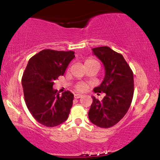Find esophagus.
I'll list each match as a JSON object with an SVG mask.
<instances>
[{"label":"esophagus","instance_id":"34e87169","mask_svg":"<svg viewBox=\"0 0 160 160\" xmlns=\"http://www.w3.org/2000/svg\"><path fill=\"white\" fill-rule=\"evenodd\" d=\"M82 97L81 94H74V98H80Z\"/></svg>","mask_w":160,"mask_h":160}]
</instances>
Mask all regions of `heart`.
Instances as JSON below:
<instances>
[{
    "label": "heart",
    "mask_w": 160,
    "mask_h": 160,
    "mask_svg": "<svg viewBox=\"0 0 160 160\" xmlns=\"http://www.w3.org/2000/svg\"><path fill=\"white\" fill-rule=\"evenodd\" d=\"M89 62H98L95 61V60H94V59H87L85 62V64L89 63ZM76 88H77V89H78V90L83 91L86 89V85L85 83H79V84H78V85H77Z\"/></svg>",
    "instance_id": "heart-1"
}]
</instances>
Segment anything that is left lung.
I'll return each instance as SVG.
<instances>
[{
  "label": "left lung",
  "instance_id": "obj_1",
  "mask_svg": "<svg viewBox=\"0 0 160 160\" xmlns=\"http://www.w3.org/2000/svg\"><path fill=\"white\" fill-rule=\"evenodd\" d=\"M93 54L103 63L105 74L101 85L93 91L105 93L102 101L92 96L89 119L95 126L110 128L127 113L134 93L133 72L120 53L108 47L92 49Z\"/></svg>",
  "mask_w": 160,
  "mask_h": 160
}]
</instances>
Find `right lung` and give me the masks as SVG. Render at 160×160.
Instances as JSON below:
<instances>
[{
  "instance_id": "obj_1",
  "label": "right lung",
  "mask_w": 160,
  "mask_h": 160,
  "mask_svg": "<svg viewBox=\"0 0 160 160\" xmlns=\"http://www.w3.org/2000/svg\"><path fill=\"white\" fill-rule=\"evenodd\" d=\"M74 57L73 51L43 49L29 59L22 78L25 102L33 117L43 126H57L68 117L74 95L70 91L60 95L52 86Z\"/></svg>"
}]
</instances>
